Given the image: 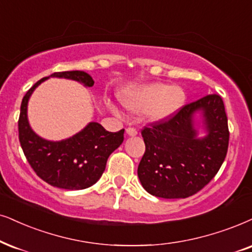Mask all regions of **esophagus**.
<instances>
[{"mask_svg": "<svg viewBox=\"0 0 252 252\" xmlns=\"http://www.w3.org/2000/svg\"><path fill=\"white\" fill-rule=\"evenodd\" d=\"M126 132L128 136H131V137L137 136V130L135 128H128L126 130Z\"/></svg>", "mask_w": 252, "mask_h": 252, "instance_id": "esophagus-1", "label": "esophagus"}]
</instances>
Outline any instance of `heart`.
Instances as JSON below:
<instances>
[{
	"label": "heart",
	"instance_id": "1",
	"mask_svg": "<svg viewBox=\"0 0 252 252\" xmlns=\"http://www.w3.org/2000/svg\"><path fill=\"white\" fill-rule=\"evenodd\" d=\"M186 98V92L181 86L154 82L122 94L121 102L132 113L146 110V119L158 123L176 116L185 106Z\"/></svg>",
	"mask_w": 252,
	"mask_h": 252
}]
</instances>
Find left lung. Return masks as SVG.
Here are the masks:
<instances>
[{
  "instance_id": "left-lung-1",
  "label": "left lung",
  "mask_w": 252,
  "mask_h": 252,
  "mask_svg": "<svg viewBox=\"0 0 252 252\" xmlns=\"http://www.w3.org/2000/svg\"><path fill=\"white\" fill-rule=\"evenodd\" d=\"M200 124L203 136L197 128ZM142 136L145 154L137 174L143 189L163 199L189 197L202 189L224 161L229 130L223 101L216 94L207 95L166 122L145 126Z\"/></svg>"
}]
</instances>
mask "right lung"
Listing matches in <instances>:
<instances>
[{"label":"right lung","mask_w":252,"mask_h":252,"mask_svg":"<svg viewBox=\"0 0 252 252\" xmlns=\"http://www.w3.org/2000/svg\"><path fill=\"white\" fill-rule=\"evenodd\" d=\"M50 78L68 79L92 87L94 80L84 71L57 72L40 79L22 100L18 135L29 164L51 186L63 189H85L100 179L109 156L122 144L124 129L109 132L97 122H89L84 129L62 141H49L37 135L28 119V103L41 82Z\"/></svg>","instance_id":"obj_1"}]
</instances>
